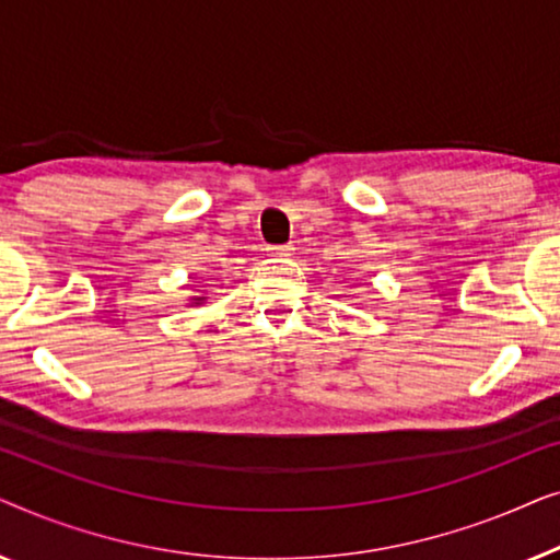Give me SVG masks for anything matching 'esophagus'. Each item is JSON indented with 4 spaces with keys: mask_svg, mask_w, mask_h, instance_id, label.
I'll return each instance as SVG.
<instances>
[{
    "mask_svg": "<svg viewBox=\"0 0 560 560\" xmlns=\"http://www.w3.org/2000/svg\"><path fill=\"white\" fill-rule=\"evenodd\" d=\"M290 252H293V247H290V244H280V247L267 249V255H270V257H290Z\"/></svg>",
    "mask_w": 560,
    "mask_h": 560,
    "instance_id": "esophagus-1",
    "label": "esophagus"
}]
</instances>
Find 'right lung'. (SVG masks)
Instances as JSON below:
<instances>
[{
  "mask_svg": "<svg viewBox=\"0 0 560 560\" xmlns=\"http://www.w3.org/2000/svg\"><path fill=\"white\" fill-rule=\"evenodd\" d=\"M194 301H196V303H201V301H203V298H194Z\"/></svg>",
  "mask_w": 560,
  "mask_h": 560,
  "instance_id": "add662e5",
  "label": "right lung"
}]
</instances>
